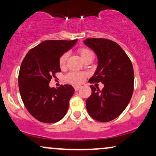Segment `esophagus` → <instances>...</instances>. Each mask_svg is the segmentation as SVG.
I'll return each instance as SVG.
<instances>
[{"label": "esophagus", "instance_id": "34e87169", "mask_svg": "<svg viewBox=\"0 0 156 156\" xmlns=\"http://www.w3.org/2000/svg\"><path fill=\"white\" fill-rule=\"evenodd\" d=\"M80 88V86H76V87H74V89H75V91H78V89H79Z\"/></svg>", "mask_w": 156, "mask_h": 156}]
</instances>
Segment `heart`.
<instances>
[{"mask_svg":"<svg viewBox=\"0 0 156 156\" xmlns=\"http://www.w3.org/2000/svg\"><path fill=\"white\" fill-rule=\"evenodd\" d=\"M77 53L80 55L81 59L85 61L86 59L89 58H93V53L89 50L88 48L81 47L79 48L77 50ZM67 53H64L60 56L59 59H58V65L61 69H63L65 67L66 63H67ZM87 75L85 73H76V72H70L68 74L66 75L65 79L68 83L75 84V85H78V84L82 83L85 80Z\"/></svg>","mask_w":156,"mask_h":156,"instance_id":"b5f03b06","label":"heart"}]
</instances>
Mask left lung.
<instances>
[{"mask_svg":"<svg viewBox=\"0 0 156 156\" xmlns=\"http://www.w3.org/2000/svg\"><path fill=\"white\" fill-rule=\"evenodd\" d=\"M84 44L95 52L98 58V69L89 82L104 84L102 90L90 86L92 94L86 101L87 112L95 120L107 122L119 117L131 99L133 65L122 48L114 41L88 38Z\"/></svg>","mask_w":156,"mask_h":156,"instance_id":"left-lung-1","label":"left lung"}]
</instances>
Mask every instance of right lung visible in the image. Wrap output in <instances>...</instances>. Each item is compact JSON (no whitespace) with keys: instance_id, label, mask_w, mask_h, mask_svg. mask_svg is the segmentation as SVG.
I'll use <instances>...</instances> for the list:
<instances>
[{"instance_id":"1","label":"right lung","mask_w":156,"mask_h":156,"mask_svg":"<svg viewBox=\"0 0 156 156\" xmlns=\"http://www.w3.org/2000/svg\"><path fill=\"white\" fill-rule=\"evenodd\" d=\"M74 40H46L33 48L23 58L18 75L21 98L28 112L37 120L54 123L64 117L75 90L70 85L51 88L60 73L58 59L76 44Z\"/></svg>"}]
</instances>
